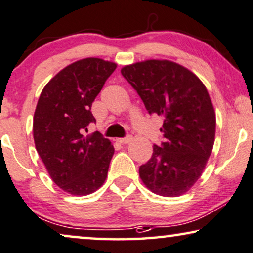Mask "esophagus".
Masks as SVG:
<instances>
[{
	"instance_id": "1",
	"label": "esophagus",
	"mask_w": 253,
	"mask_h": 253,
	"mask_svg": "<svg viewBox=\"0 0 253 253\" xmlns=\"http://www.w3.org/2000/svg\"><path fill=\"white\" fill-rule=\"evenodd\" d=\"M116 141H117L118 143H120V144H127V143H129L130 141H132V136L128 135V136H126V137H120V139H117Z\"/></svg>"
}]
</instances>
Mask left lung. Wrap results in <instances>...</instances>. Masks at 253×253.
Here are the masks:
<instances>
[{
	"instance_id": "8db88e82",
	"label": "left lung",
	"mask_w": 253,
	"mask_h": 253,
	"mask_svg": "<svg viewBox=\"0 0 253 253\" xmlns=\"http://www.w3.org/2000/svg\"><path fill=\"white\" fill-rule=\"evenodd\" d=\"M149 114L163 117L164 142L140 167L141 180L162 197H178L197 183L215 141L216 118L206 86L184 66L146 60L121 68Z\"/></svg>"
}]
</instances>
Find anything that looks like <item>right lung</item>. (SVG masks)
I'll use <instances>...</instances> for the list:
<instances>
[{"mask_svg":"<svg viewBox=\"0 0 253 253\" xmlns=\"http://www.w3.org/2000/svg\"><path fill=\"white\" fill-rule=\"evenodd\" d=\"M116 68L117 63L103 59L79 60L40 93L33 117L36 149L52 180L69 194H91L107 177L112 143L99 132H83L96 121L91 105Z\"/></svg>","mask_w":253,"mask_h":253,"instance_id":"1","label":"right lung"}]
</instances>
